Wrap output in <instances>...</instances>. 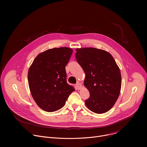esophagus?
<instances>
[{"instance_id":"obj_1","label":"esophagus","mask_w":147,"mask_h":147,"mask_svg":"<svg viewBox=\"0 0 147 147\" xmlns=\"http://www.w3.org/2000/svg\"><path fill=\"white\" fill-rule=\"evenodd\" d=\"M76 87H77V90H80V88H81V85L80 84L79 82H77V83L76 84Z\"/></svg>"}]
</instances>
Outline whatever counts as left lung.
Segmentation results:
<instances>
[{"label":"left lung","mask_w":147,"mask_h":147,"mask_svg":"<svg viewBox=\"0 0 147 147\" xmlns=\"http://www.w3.org/2000/svg\"><path fill=\"white\" fill-rule=\"evenodd\" d=\"M76 51L77 61L86 73L84 84L90 94L85 101L86 106L94 113H105L113 107L120 94V69L113 56L105 51L84 48Z\"/></svg>","instance_id":"obj_1"}]
</instances>
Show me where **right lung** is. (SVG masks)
I'll list each match as a JSON object with an SVG mask.
<instances>
[{
  "instance_id": "right-lung-1",
  "label": "right lung",
  "mask_w": 147,
  "mask_h": 147,
  "mask_svg": "<svg viewBox=\"0 0 147 147\" xmlns=\"http://www.w3.org/2000/svg\"><path fill=\"white\" fill-rule=\"evenodd\" d=\"M73 49L61 47L39 54L28 73L31 95L39 108L52 112L61 109L75 90L66 81L65 67Z\"/></svg>"
}]
</instances>
